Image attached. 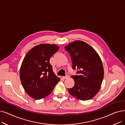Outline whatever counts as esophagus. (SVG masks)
<instances>
[{"label": "esophagus", "instance_id": "34e87169", "mask_svg": "<svg viewBox=\"0 0 125 125\" xmlns=\"http://www.w3.org/2000/svg\"><path fill=\"white\" fill-rule=\"evenodd\" d=\"M69 77V76L68 75H66L65 76H63L62 78H63V79H67V78H68Z\"/></svg>", "mask_w": 125, "mask_h": 125}]
</instances>
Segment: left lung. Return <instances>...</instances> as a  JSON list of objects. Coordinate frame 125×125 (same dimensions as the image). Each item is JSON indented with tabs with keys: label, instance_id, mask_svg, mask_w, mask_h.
I'll use <instances>...</instances> for the list:
<instances>
[{
	"label": "left lung",
	"instance_id": "obj_1",
	"mask_svg": "<svg viewBox=\"0 0 125 125\" xmlns=\"http://www.w3.org/2000/svg\"><path fill=\"white\" fill-rule=\"evenodd\" d=\"M70 56L73 69L77 68L73 88L68 89L70 94L78 99L88 100L99 92L103 81L104 69L101 59L96 51L84 42L77 41L65 47Z\"/></svg>",
	"mask_w": 125,
	"mask_h": 125
}]
</instances>
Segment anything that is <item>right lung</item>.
I'll use <instances>...</instances> for the list:
<instances>
[{
  "label": "right lung",
  "mask_w": 125,
  "mask_h": 125,
  "mask_svg": "<svg viewBox=\"0 0 125 125\" xmlns=\"http://www.w3.org/2000/svg\"><path fill=\"white\" fill-rule=\"evenodd\" d=\"M59 48L56 44H41L26 54L20 70V77L26 92L36 100L42 99L60 81L52 70L50 59Z\"/></svg>",
  "instance_id": "add662e5"
}]
</instances>
